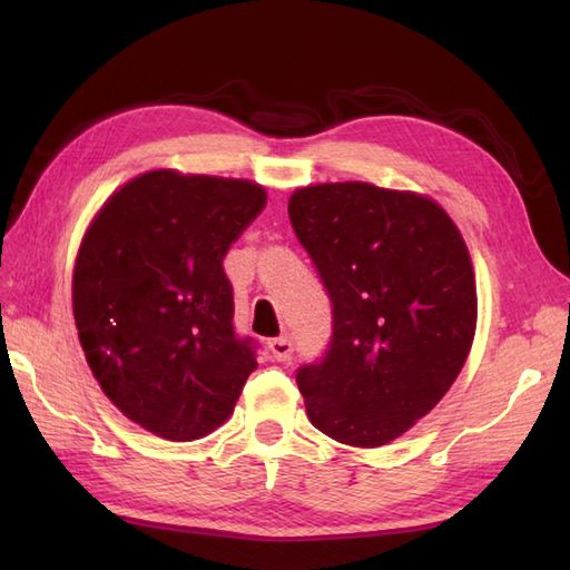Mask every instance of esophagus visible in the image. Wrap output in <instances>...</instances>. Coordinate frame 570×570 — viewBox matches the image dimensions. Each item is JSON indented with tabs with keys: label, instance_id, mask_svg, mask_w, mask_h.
Segmentation results:
<instances>
[{
	"label": "esophagus",
	"instance_id": "obj_1",
	"mask_svg": "<svg viewBox=\"0 0 570 570\" xmlns=\"http://www.w3.org/2000/svg\"><path fill=\"white\" fill-rule=\"evenodd\" d=\"M269 350L276 362H288L294 355V343L292 337L288 335H282V337H274V341H269Z\"/></svg>",
	"mask_w": 570,
	"mask_h": 570
}]
</instances>
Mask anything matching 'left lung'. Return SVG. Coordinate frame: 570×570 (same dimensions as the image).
<instances>
[{
  "label": "left lung",
  "instance_id": "left-lung-1",
  "mask_svg": "<svg viewBox=\"0 0 570 570\" xmlns=\"http://www.w3.org/2000/svg\"><path fill=\"white\" fill-rule=\"evenodd\" d=\"M288 217L333 304V337L296 372L313 426L377 448L441 402L478 323L475 274L439 203L362 180L294 190Z\"/></svg>",
  "mask_w": 570,
  "mask_h": 570
}]
</instances>
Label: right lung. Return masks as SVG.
<instances>
[{"label": "right lung", "instance_id": "add662e5", "mask_svg": "<svg viewBox=\"0 0 570 570\" xmlns=\"http://www.w3.org/2000/svg\"><path fill=\"white\" fill-rule=\"evenodd\" d=\"M264 205L252 180L159 168L115 190L80 242L72 316L85 360L159 439L223 426L257 370V345L233 328L223 259Z\"/></svg>", "mask_w": 570, "mask_h": 570}]
</instances>
